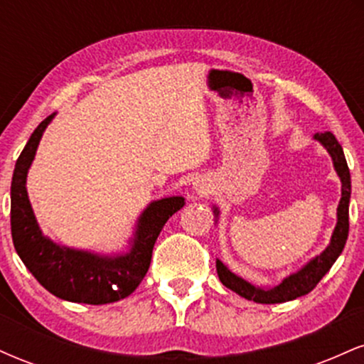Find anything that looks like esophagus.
I'll return each instance as SVG.
<instances>
[{
    "label": "esophagus",
    "mask_w": 364,
    "mask_h": 364,
    "mask_svg": "<svg viewBox=\"0 0 364 364\" xmlns=\"http://www.w3.org/2000/svg\"><path fill=\"white\" fill-rule=\"evenodd\" d=\"M193 188H195V191L198 195H207L208 193V185H207V183H203V181H195Z\"/></svg>",
    "instance_id": "34e87169"
}]
</instances>
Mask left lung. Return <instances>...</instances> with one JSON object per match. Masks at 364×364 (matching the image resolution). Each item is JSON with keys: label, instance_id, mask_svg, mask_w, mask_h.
<instances>
[{"label": "left lung", "instance_id": "1", "mask_svg": "<svg viewBox=\"0 0 364 364\" xmlns=\"http://www.w3.org/2000/svg\"><path fill=\"white\" fill-rule=\"evenodd\" d=\"M315 140H318L327 152L330 154L333 162V168H336L337 174H339L341 183H342V195L339 207H337V224L336 229H333L332 237H330V243L327 248L323 250L320 255H316L313 260H310L303 269H299L298 272L287 275L286 279L277 286L269 287H258L250 284L245 279H241L240 275L232 274L228 267L224 265L223 262L217 260V275H219L220 282L224 284L225 287H229L231 291H235L236 294H240L241 298L250 299V301L262 303V304H275V303H286L291 301V299L299 298V296L308 294V292L315 289V286L321 281L325 274L328 272L330 267L336 263L339 255L344 250L346 240H348L349 235V200H350V174L348 162H346L344 150H342L341 144L337 141L336 136L330 132L325 133H316L313 136ZM215 217H219V210L214 207Z\"/></svg>", "mask_w": 364, "mask_h": 364}]
</instances>
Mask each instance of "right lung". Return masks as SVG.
<instances>
[{
	"label": "right lung",
	"instance_id": "right-lung-1",
	"mask_svg": "<svg viewBox=\"0 0 364 364\" xmlns=\"http://www.w3.org/2000/svg\"><path fill=\"white\" fill-rule=\"evenodd\" d=\"M54 114L34 129L11 179V237L18 257L31 274L56 298L72 303L106 304L127 298L147 274L157 236L173 214L185 205L183 196L150 202L136 220L129 250L119 255H97L61 246L43 235L27 195V173L37 145Z\"/></svg>",
	"mask_w": 364,
	"mask_h": 364
}]
</instances>
